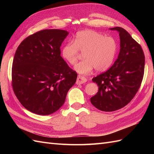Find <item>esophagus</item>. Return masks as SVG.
Listing matches in <instances>:
<instances>
[{"label": "esophagus", "mask_w": 154, "mask_h": 154, "mask_svg": "<svg viewBox=\"0 0 154 154\" xmlns=\"http://www.w3.org/2000/svg\"><path fill=\"white\" fill-rule=\"evenodd\" d=\"M87 79L85 77L82 76V75H79L77 76V79L76 81V83L77 85H80V84H83L85 83V82H87Z\"/></svg>", "instance_id": "obj_1"}]
</instances>
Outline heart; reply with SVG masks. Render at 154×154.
Returning a JSON list of instances; mask_svg holds the SVG:
<instances>
[{"mask_svg": "<svg viewBox=\"0 0 154 154\" xmlns=\"http://www.w3.org/2000/svg\"><path fill=\"white\" fill-rule=\"evenodd\" d=\"M118 50L115 39L99 32L86 30L76 34L74 42L65 45L62 57L71 65L76 63L79 51L83 54V61L75 67L81 74H88L95 69L98 72L106 70L112 65Z\"/></svg>", "mask_w": 154, "mask_h": 154, "instance_id": "1", "label": "heart"}]
</instances>
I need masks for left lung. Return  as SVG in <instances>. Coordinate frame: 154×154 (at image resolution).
<instances>
[{"label":"left lung","mask_w":154,"mask_h":154,"mask_svg":"<svg viewBox=\"0 0 154 154\" xmlns=\"http://www.w3.org/2000/svg\"><path fill=\"white\" fill-rule=\"evenodd\" d=\"M119 32L120 50L112 66L93 78L99 91L91 98L94 106L104 112L119 110L132 100L141 85L145 56L142 48L124 28H110Z\"/></svg>","instance_id":"left-lung-1"}]
</instances>
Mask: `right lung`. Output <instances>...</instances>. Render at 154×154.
<instances>
[{
	"label": "right lung",
	"mask_w": 154,
	"mask_h": 154,
	"mask_svg": "<svg viewBox=\"0 0 154 154\" xmlns=\"http://www.w3.org/2000/svg\"><path fill=\"white\" fill-rule=\"evenodd\" d=\"M68 32L48 29L29 35L19 45L13 60L12 86L28 110L49 115L60 109L77 74L61 56Z\"/></svg>",
	"instance_id": "1"
}]
</instances>
